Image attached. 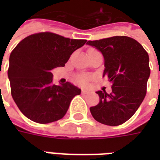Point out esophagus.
I'll return each instance as SVG.
<instances>
[{
	"label": "esophagus",
	"instance_id": "34e87169",
	"mask_svg": "<svg viewBox=\"0 0 160 160\" xmlns=\"http://www.w3.org/2000/svg\"><path fill=\"white\" fill-rule=\"evenodd\" d=\"M81 92H82L83 94H87V93H88L89 92H88L87 90H86V89H82V90H81Z\"/></svg>",
	"mask_w": 160,
	"mask_h": 160
}]
</instances>
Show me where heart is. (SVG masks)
I'll use <instances>...</instances> for the list:
<instances>
[{
	"label": "heart",
	"instance_id": "obj_1",
	"mask_svg": "<svg viewBox=\"0 0 160 160\" xmlns=\"http://www.w3.org/2000/svg\"><path fill=\"white\" fill-rule=\"evenodd\" d=\"M88 80H89V78L87 75H80V76L78 77V81L81 85H86L87 83Z\"/></svg>",
	"mask_w": 160,
	"mask_h": 160
}]
</instances>
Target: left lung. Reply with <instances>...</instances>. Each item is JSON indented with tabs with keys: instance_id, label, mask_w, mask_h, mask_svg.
Here are the masks:
<instances>
[{
	"instance_id": "8db88e82",
	"label": "left lung",
	"mask_w": 160,
	"mask_h": 160,
	"mask_svg": "<svg viewBox=\"0 0 160 160\" xmlns=\"http://www.w3.org/2000/svg\"><path fill=\"white\" fill-rule=\"evenodd\" d=\"M87 44L99 50L104 56L103 77L108 76L111 93L98 91L99 103L90 108L96 121L118 126L135 113L144 100L150 76L149 56L140 42L131 38L116 36Z\"/></svg>"
}]
</instances>
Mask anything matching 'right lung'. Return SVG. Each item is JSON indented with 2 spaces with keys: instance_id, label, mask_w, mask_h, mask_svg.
Returning a JSON list of instances; mask_svg holds the SVG:
<instances>
[{
  "instance_id": "add662e5",
  "label": "right lung",
  "mask_w": 160,
  "mask_h": 160,
  "mask_svg": "<svg viewBox=\"0 0 160 160\" xmlns=\"http://www.w3.org/2000/svg\"><path fill=\"white\" fill-rule=\"evenodd\" d=\"M87 42L51 32L26 37L9 57L11 93L19 111L38 123H49L62 118L71 100L81 90L67 82L54 85L50 70L64 67L70 56Z\"/></svg>"
}]
</instances>
